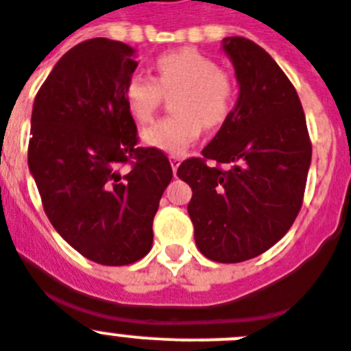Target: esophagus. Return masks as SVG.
Returning <instances> with one entry per match:
<instances>
[{
	"label": "esophagus",
	"instance_id": "esophagus-1",
	"mask_svg": "<svg viewBox=\"0 0 351 351\" xmlns=\"http://www.w3.org/2000/svg\"><path fill=\"white\" fill-rule=\"evenodd\" d=\"M169 162H171L173 173H176V169H178V166H180V162H182V159H180L178 156H171V157H169Z\"/></svg>",
	"mask_w": 351,
	"mask_h": 351
}]
</instances>
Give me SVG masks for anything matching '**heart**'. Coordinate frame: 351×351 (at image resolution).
Segmentation results:
<instances>
[{
	"instance_id": "1",
	"label": "heart",
	"mask_w": 351,
	"mask_h": 351,
	"mask_svg": "<svg viewBox=\"0 0 351 351\" xmlns=\"http://www.w3.org/2000/svg\"><path fill=\"white\" fill-rule=\"evenodd\" d=\"M156 80L132 73L124 85V103L138 124H148L164 93L175 94L173 113L147 128L141 140L148 147L180 156L201 136L204 125L226 124L234 106V85L219 64L195 49H176L156 59Z\"/></svg>"
}]
</instances>
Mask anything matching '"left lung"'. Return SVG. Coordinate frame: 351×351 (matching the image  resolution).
Wrapping results in <instances>:
<instances>
[{
	"mask_svg": "<svg viewBox=\"0 0 351 351\" xmlns=\"http://www.w3.org/2000/svg\"><path fill=\"white\" fill-rule=\"evenodd\" d=\"M239 93L203 159L180 164L192 189L187 210L204 257L223 264L269 250L298 217L311 164L306 117L293 85L273 58L241 36L222 40ZM227 163L210 169L206 159Z\"/></svg>",
	"mask_w": 351,
	"mask_h": 351,
	"instance_id": "8db88e82",
	"label": "left lung"
}]
</instances>
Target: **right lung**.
Segmentation results:
<instances>
[{"label": "right lung", "instance_id": "1", "mask_svg": "<svg viewBox=\"0 0 351 351\" xmlns=\"http://www.w3.org/2000/svg\"><path fill=\"white\" fill-rule=\"evenodd\" d=\"M134 53L108 38L73 47L38 90L31 115L27 164L43 210L64 241L103 266H128L150 252L173 178L168 157L136 145L124 103Z\"/></svg>", "mask_w": 351, "mask_h": 351}]
</instances>
